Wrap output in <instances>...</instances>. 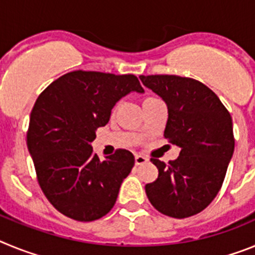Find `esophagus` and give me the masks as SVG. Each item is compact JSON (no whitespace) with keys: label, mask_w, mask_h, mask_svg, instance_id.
Returning <instances> with one entry per match:
<instances>
[{"label":"esophagus","mask_w":255,"mask_h":255,"mask_svg":"<svg viewBox=\"0 0 255 255\" xmlns=\"http://www.w3.org/2000/svg\"><path fill=\"white\" fill-rule=\"evenodd\" d=\"M148 161H149V159H148V157H145V155H143V154L135 155V164H136V166H139V164H143V163H147Z\"/></svg>","instance_id":"obj_1"}]
</instances>
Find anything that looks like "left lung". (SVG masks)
Listing matches in <instances>:
<instances>
[{"label": "left lung", "mask_w": 255, "mask_h": 255, "mask_svg": "<svg viewBox=\"0 0 255 255\" xmlns=\"http://www.w3.org/2000/svg\"><path fill=\"white\" fill-rule=\"evenodd\" d=\"M140 80L167 105L163 136L180 148L179 157L167 164L150 158L158 177L145 185L148 199L168 217L197 215L218 194L233 157L230 112L215 92L195 79L140 75Z\"/></svg>", "instance_id": "1"}]
</instances>
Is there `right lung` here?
<instances>
[{
    "label": "right lung",
    "mask_w": 255,
    "mask_h": 255,
    "mask_svg": "<svg viewBox=\"0 0 255 255\" xmlns=\"http://www.w3.org/2000/svg\"><path fill=\"white\" fill-rule=\"evenodd\" d=\"M132 91L143 92L132 74L76 70L52 82L35 101L26 144L40 189L66 217L91 222L116 203L134 155L116 149L100 161L91 143L96 130L108 123L117 101Z\"/></svg>",
    "instance_id": "obj_1"
}]
</instances>
